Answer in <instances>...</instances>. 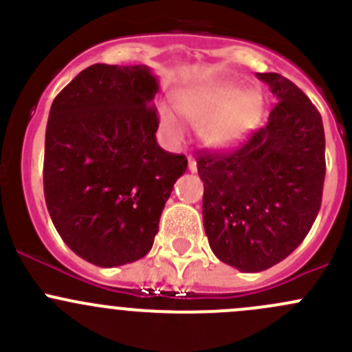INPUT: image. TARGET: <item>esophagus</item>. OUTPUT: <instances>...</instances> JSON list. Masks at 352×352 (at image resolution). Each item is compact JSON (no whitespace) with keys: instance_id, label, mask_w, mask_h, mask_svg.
Listing matches in <instances>:
<instances>
[{"instance_id":"obj_1","label":"esophagus","mask_w":352,"mask_h":352,"mask_svg":"<svg viewBox=\"0 0 352 352\" xmlns=\"http://www.w3.org/2000/svg\"><path fill=\"white\" fill-rule=\"evenodd\" d=\"M187 162H189V170H190V172H196V170H197L196 160H194L192 156H187Z\"/></svg>"}]
</instances>
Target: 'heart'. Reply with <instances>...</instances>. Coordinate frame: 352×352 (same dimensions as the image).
Instances as JSON below:
<instances>
[{
  "mask_svg": "<svg viewBox=\"0 0 352 352\" xmlns=\"http://www.w3.org/2000/svg\"><path fill=\"white\" fill-rule=\"evenodd\" d=\"M175 107L189 122L201 124V138L209 148L225 151L250 134L262 113V100L235 81L216 80L177 91ZM160 122L173 143L184 140L186 129L173 110L160 109Z\"/></svg>",
  "mask_w": 352,
  "mask_h": 352,
  "instance_id": "obj_1",
  "label": "heart"
}]
</instances>
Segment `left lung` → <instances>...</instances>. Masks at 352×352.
I'll return each mask as SVG.
<instances>
[{
	"instance_id": "1",
	"label": "left lung",
	"mask_w": 352,
	"mask_h": 352,
	"mask_svg": "<svg viewBox=\"0 0 352 352\" xmlns=\"http://www.w3.org/2000/svg\"><path fill=\"white\" fill-rule=\"evenodd\" d=\"M278 104L267 124L230 153H202V219L216 257L242 272L286 258L322 204L325 134L310 98L278 73H257Z\"/></svg>"
}]
</instances>
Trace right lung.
Segmentation results:
<instances>
[{
  "instance_id": "obj_1",
  "label": "right lung",
  "mask_w": 352,
  "mask_h": 352,
  "mask_svg": "<svg viewBox=\"0 0 352 352\" xmlns=\"http://www.w3.org/2000/svg\"><path fill=\"white\" fill-rule=\"evenodd\" d=\"M158 78L148 66L94 65L54 98L44 196L65 243L98 267L140 261L187 158L156 143Z\"/></svg>"
}]
</instances>
